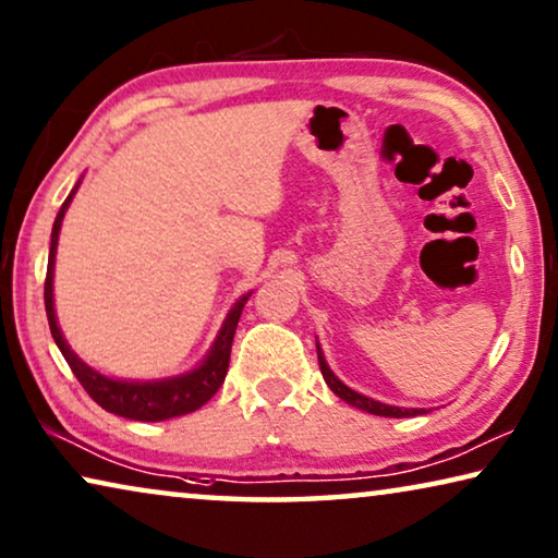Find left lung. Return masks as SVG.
I'll return each mask as SVG.
<instances>
[{"mask_svg":"<svg viewBox=\"0 0 558 558\" xmlns=\"http://www.w3.org/2000/svg\"><path fill=\"white\" fill-rule=\"evenodd\" d=\"M318 363H320L323 378H326V384L330 386L332 393H336L338 398H343L345 403L355 405V409L368 411V413H373V415H386V418H403V415L426 413V411H418V409H398V405L378 403V401H373V398H365V396H361V393H355V390H351L348 386H343L336 376H332V371L328 368V363H326V359H323V353H320V345H318Z\"/></svg>","mask_w":558,"mask_h":558,"instance_id":"1","label":"left lung"}]
</instances>
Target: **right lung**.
I'll use <instances>...</instances> for the list:
<instances>
[{
  "label": "right lung",
  "mask_w": 558,
  "mask_h": 558,
  "mask_svg": "<svg viewBox=\"0 0 558 558\" xmlns=\"http://www.w3.org/2000/svg\"><path fill=\"white\" fill-rule=\"evenodd\" d=\"M74 193H77V187H74L70 197L64 199V205L60 207V213H57L54 218L52 245H49V263H47V278H45V307H47L49 330H52L54 343L62 351L66 365H70L82 388L87 390L89 398H93L97 405H102L105 411H110L114 415H122V418L168 421V418H178V415L197 411L199 405H205L215 393H218V388L228 376L232 338H235L240 313H243V305L247 303L251 293L240 298L235 307L228 313L226 323H222L220 336L213 343V351L207 353L203 365H197L193 373H185V376L168 378V380H114V378L102 376V373L89 368L87 363H82L77 355L70 351V345H66V340L62 338L60 326H57V318H54L52 278H54L57 238H60L64 210L70 207Z\"/></svg>",
  "instance_id": "obj_1"
}]
</instances>
